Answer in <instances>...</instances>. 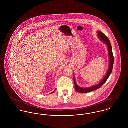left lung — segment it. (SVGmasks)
<instances>
[{"label":"left lung","instance_id":"1","mask_svg":"<svg viewBox=\"0 0 128 128\" xmlns=\"http://www.w3.org/2000/svg\"><path fill=\"white\" fill-rule=\"evenodd\" d=\"M98 36L99 38L101 40L103 41L104 43L108 47V55H109V66L108 70V72L106 74L104 78L102 80L101 82L97 85H94L93 86H92L90 87L87 88H81L77 85L76 84V81L74 78V88L76 91L80 93H87L92 91L95 90L99 88H101L108 80V78L109 77L110 75L111 74L113 67V64H114V56L112 52V48L111 46V44L110 43V42L109 40L108 37L104 34H103L101 31H98L97 32Z\"/></svg>","mask_w":128,"mask_h":128}]
</instances>
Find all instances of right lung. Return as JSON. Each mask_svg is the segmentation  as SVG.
<instances>
[{
	"instance_id": "1",
	"label": "right lung",
	"mask_w": 128,
	"mask_h": 128,
	"mask_svg": "<svg viewBox=\"0 0 128 128\" xmlns=\"http://www.w3.org/2000/svg\"><path fill=\"white\" fill-rule=\"evenodd\" d=\"M55 90H56V89H55ZM55 90H54V91H55ZM53 92H52V93H53ZM52 93H51V94H52Z\"/></svg>"
}]
</instances>
